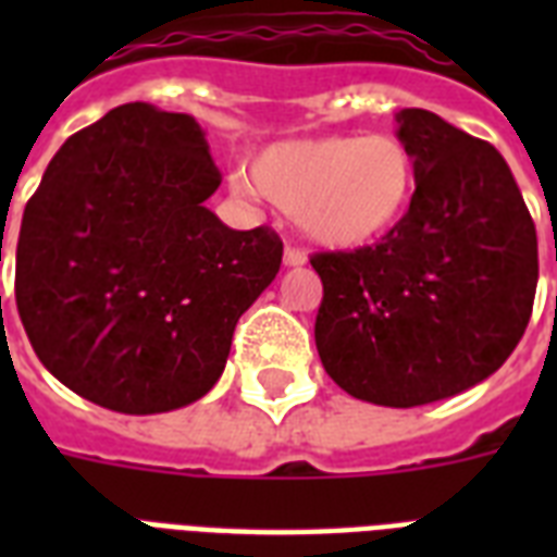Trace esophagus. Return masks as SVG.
I'll return each mask as SVG.
<instances>
[{"label": "esophagus", "instance_id": "obj_1", "mask_svg": "<svg viewBox=\"0 0 557 557\" xmlns=\"http://www.w3.org/2000/svg\"><path fill=\"white\" fill-rule=\"evenodd\" d=\"M306 262V253L300 251V248H292V245H286V251H283V265H288V269H297V265H304Z\"/></svg>", "mask_w": 557, "mask_h": 557}]
</instances>
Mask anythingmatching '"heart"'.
<instances>
[{"label": "heart", "mask_w": 557, "mask_h": 557, "mask_svg": "<svg viewBox=\"0 0 557 557\" xmlns=\"http://www.w3.org/2000/svg\"><path fill=\"white\" fill-rule=\"evenodd\" d=\"M236 178L292 213L309 243L358 251L393 234L416 199V159L398 135H323L269 144Z\"/></svg>", "instance_id": "b5f03b06"}]
</instances>
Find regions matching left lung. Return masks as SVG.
<instances>
[{"mask_svg": "<svg viewBox=\"0 0 557 557\" xmlns=\"http://www.w3.org/2000/svg\"><path fill=\"white\" fill-rule=\"evenodd\" d=\"M416 159L405 222L349 253H314V344L330 379L384 407L474 387L518 347L537 288V234L509 164L428 109H401Z\"/></svg>", "mask_w": 557, "mask_h": 557, "instance_id": "obj_1", "label": "left lung"}]
</instances>
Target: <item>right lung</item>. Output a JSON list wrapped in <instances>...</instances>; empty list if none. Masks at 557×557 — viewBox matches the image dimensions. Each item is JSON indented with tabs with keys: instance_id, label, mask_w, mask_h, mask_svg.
I'll use <instances>...</instances> for the list:
<instances>
[{
	"instance_id": "right-lung-1",
	"label": "right lung",
	"mask_w": 557,
	"mask_h": 557,
	"mask_svg": "<svg viewBox=\"0 0 557 557\" xmlns=\"http://www.w3.org/2000/svg\"><path fill=\"white\" fill-rule=\"evenodd\" d=\"M219 182L201 126L141 100L57 150L22 213L16 309L77 396L150 416L219 381L236 321L283 260L274 231L205 208Z\"/></svg>"
}]
</instances>
